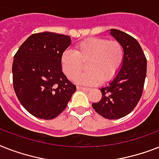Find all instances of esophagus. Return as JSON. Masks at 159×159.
Here are the masks:
<instances>
[{
  "label": "esophagus",
  "mask_w": 159,
  "mask_h": 159,
  "mask_svg": "<svg viewBox=\"0 0 159 159\" xmlns=\"http://www.w3.org/2000/svg\"><path fill=\"white\" fill-rule=\"evenodd\" d=\"M77 90H82V91H90V88L88 87H83V86H77Z\"/></svg>",
  "instance_id": "1"
}]
</instances>
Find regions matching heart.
I'll return each instance as SVG.
<instances>
[{
  "label": "heart",
  "mask_w": 159,
  "mask_h": 159,
  "mask_svg": "<svg viewBox=\"0 0 159 159\" xmlns=\"http://www.w3.org/2000/svg\"><path fill=\"white\" fill-rule=\"evenodd\" d=\"M124 59V48L117 41L104 37H91L79 42L75 51L65 50L61 55V66L64 73L74 80L84 69L87 72L77 78L83 85H96L108 82L115 77Z\"/></svg>",
  "instance_id": "obj_1"
}]
</instances>
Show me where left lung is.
Returning <instances> with one entry per match:
<instances>
[{
    "instance_id": "obj_1",
    "label": "left lung",
    "mask_w": 159,
    "mask_h": 159,
    "mask_svg": "<svg viewBox=\"0 0 159 159\" xmlns=\"http://www.w3.org/2000/svg\"><path fill=\"white\" fill-rule=\"evenodd\" d=\"M110 34L124 48V59L116 77L100 88L101 100L93 103L95 112L107 119H118L131 113L142 95L147 60L141 46L127 33L111 29Z\"/></svg>"
}]
</instances>
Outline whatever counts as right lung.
<instances>
[{
  "mask_svg": "<svg viewBox=\"0 0 159 159\" xmlns=\"http://www.w3.org/2000/svg\"><path fill=\"white\" fill-rule=\"evenodd\" d=\"M69 36L44 32L31 35L14 56L13 85L24 109L34 117L53 119L67 107L76 86L62 72V53Z\"/></svg>",
  "mask_w": 159,
  "mask_h": 159,
  "instance_id": "add662e5",
  "label": "right lung"
}]
</instances>
